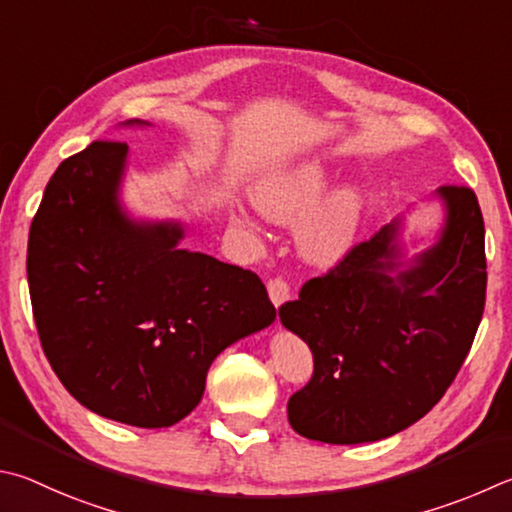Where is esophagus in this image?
Here are the masks:
<instances>
[{
    "mask_svg": "<svg viewBox=\"0 0 512 512\" xmlns=\"http://www.w3.org/2000/svg\"><path fill=\"white\" fill-rule=\"evenodd\" d=\"M268 295H271V302L275 306H280L291 297V286L282 277H273V280H268Z\"/></svg>",
    "mask_w": 512,
    "mask_h": 512,
    "instance_id": "obj_1",
    "label": "esophagus"
}]
</instances>
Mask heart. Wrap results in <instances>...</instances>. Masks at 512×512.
Returning a JSON list of instances; mask_svg holds the SVG:
<instances>
[{"mask_svg":"<svg viewBox=\"0 0 512 512\" xmlns=\"http://www.w3.org/2000/svg\"><path fill=\"white\" fill-rule=\"evenodd\" d=\"M333 176L327 167L315 161H302L284 165L280 170L268 172L253 188L255 206L266 217L280 224H297L327 197ZM318 208V207H317ZM362 194L353 188L340 190L322 203L300 228V250L315 264H333L347 253L356 239L362 219ZM237 221L255 232V224L239 215Z\"/></svg>","mask_w":512,"mask_h":512,"instance_id":"b5f03b06","label":"heart"}]
</instances>
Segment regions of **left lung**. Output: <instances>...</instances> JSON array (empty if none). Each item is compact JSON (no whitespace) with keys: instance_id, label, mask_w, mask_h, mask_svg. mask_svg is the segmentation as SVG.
Masks as SVG:
<instances>
[{"instance_id":"8db88e82","label":"left lung","mask_w":512,"mask_h":512,"mask_svg":"<svg viewBox=\"0 0 512 512\" xmlns=\"http://www.w3.org/2000/svg\"><path fill=\"white\" fill-rule=\"evenodd\" d=\"M439 244L392 275L396 224L351 246L280 306L313 353V376L288 398L306 439L351 445L387 439L423 418L466 360L486 306V241L477 194L443 185Z\"/></svg>"}]
</instances>
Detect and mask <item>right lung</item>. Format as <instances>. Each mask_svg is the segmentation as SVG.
<instances>
[{
	"label": "right lung",
	"instance_id": "1",
	"mask_svg": "<svg viewBox=\"0 0 512 512\" xmlns=\"http://www.w3.org/2000/svg\"><path fill=\"white\" fill-rule=\"evenodd\" d=\"M125 156L123 141H94L60 163L26 273L37 336L67 392L111 421L167 427L199 405L212 360L268 327L275 306L253 271L176 248L181 226L129 221L118 208Z\"/></svg>",
	"mask_w": 512,
	"mask_h": 512
}]
</instances>
